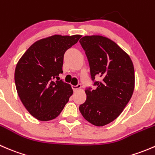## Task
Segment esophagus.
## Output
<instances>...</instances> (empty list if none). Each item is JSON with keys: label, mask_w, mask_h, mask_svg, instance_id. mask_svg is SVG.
Here are the masks:
<instances>
[{"label": "esophagus", "mask_w": 155, "mask_h": 155, "mask_svg": "<svg viewBox=\"0 0 155 155\" xmlns=\"http://www.w3.org/2000/svg\"><path fill=\"white\" fill-rule=\"evenodd\" d=\"M72 88L73 89L74 91H76L79 90V89L82 88V86H81V84H77L76 85H72Z\"/></svg>", "instance_id": "esophagus-1"}]
</instances>
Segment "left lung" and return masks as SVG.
Returning <instances> with one entry per match:
<instances>
[{
	"instance_id": "obj_1",
	"label": "left lung",
	"mask_w": 155,
	"mask_h": 155,
	"mask_svg": "<svg viewBox=\"0 0 155 155\" xmlns=\"http://www.w3.org/2000/svg\"><path fill=\"white\" fill-rule=\"evenodd\" d=\"M85 51L94 85L87 87V98L79 106L82 116L95 126H104L118 118L130 100L135 75L130 58L114 41L99 35L79 40ZM97 77L98 81L95 80Z\"/></svg>"
}]
</instances>
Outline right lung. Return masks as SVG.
<instances>
[{
	"label": "right lung",
	"instance_id": "right-lung-1",
	"mask_svg": "<svg viewBox=\"0 0 155 155\" xmlns=\"http://www.w3.org/2000/svg\"><path fill=\"white\" fill-rule=\"evenodd\" d=\"M81 35H54L35 42L21 56L15 83L21 103L32 116L46 121L58 116L73 94L69 84L59 80L64 55Z\"/></svg>",
	"mask_w": 155,
	"mask_h": 155
}]
</instances>
